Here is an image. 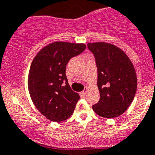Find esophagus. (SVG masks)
Returning a JSON list of instances; mask_svg holds the SVG:
<instances>
[{"instance_id": "esophagus-1", "label": "esophagus", "mask_w": 155, "mask_h": 155, "mask_svg": "<svg viewBox=\"0 0 155 155\" xmlns=\"http://www.w3.org/2000/svg\"><path fill=\"white\" fill-rule=\"evenodd\" d=\"M81 94L82 95V96H86V94H87V89H86V90H84V91L81 92Z\"/></svg>"}]
</instances>
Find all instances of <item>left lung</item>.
I'll use <instances>...</instances> for the list:
<instances>
[{
  "mask_svg": "<svg viewBox=\"0 0 155 155\" xmlns=\"http://www.w3.org/2000/svg\"><path fill=\"white\" fill-rule=\"evenodd\" d=\"M97 67V86L100 99L92 106L102 117L114 118L125 112L134 99L137 78L134 66L126 53L113 44L90 43Z\"/></svg>",
  "mask_w": 155,
  "mask_h": 155,
  "instance_id": "8db88e82",
  "label": "left lung"
}]
</instances>
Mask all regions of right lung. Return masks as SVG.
Instances as JSON below:
<instances>
[{
  "instance_id": "obj_1",
  "label": "right lung",
  "mask_w": 155,
  "mask_h": 155,
  "mask_svg": "<svg viewBox=\"0 0 155 155\" xmlns=\"http://www.w3.org/2000/svg\"><path fill=\"white\" fill-rule=\"evenodd\" d=\"M85 48L84 44L57 41L44 47L32 61L29 93L38 111L50 120L62 121L74 112L80 96L70 87L65 70L68 61Z\"/></svg>"
}]
</instances>
